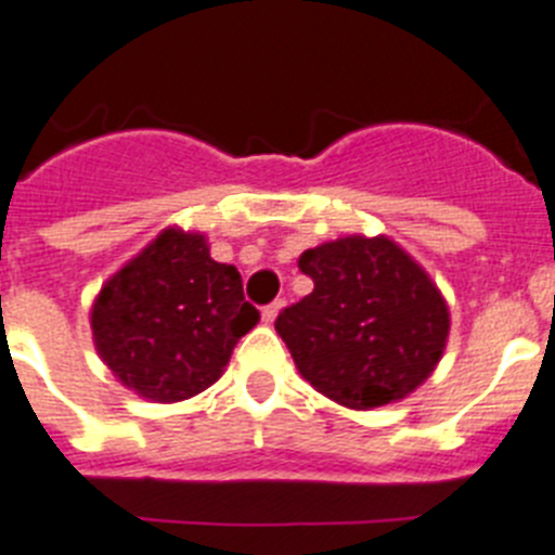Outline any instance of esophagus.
Here are the masks:
<instances>
[{
	"mask_svg": "<svg viewBox=\"0 0 555 555\" xmlns=\"http://www.w3.org/2000/svg\"><path fill=\"white\" fill-rule=\"evenodd\" d=\"M279 310H282V299L264 305V308H262V319H264V322H273V319L279 317Z\"/></svg>",
	"mask_w": 555,
	"mask_h": 555,
	"instance_id": "1",
	"label": "esophagus"
}]
</instances>
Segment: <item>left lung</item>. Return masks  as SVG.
<instances>
[{"label": "left lung", "instance_id": "left-lung-1", "mask_svg": "<svg viewBox=\"0 0 555 555\" xmlns=\"http://www.w3.org/2000/svg\"><path fill=\"white\" fill-rule=\"evenodd\" d=\"M313 293L276 319L299 373L345 408L404 399L434 373L450 319L441 293L390 238L348 236L305 250Z\"/></svg>", "mask_w": 555, "mask_h": 555}]
</instances>
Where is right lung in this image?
Returning <instances> with one entry per match:
<instances>
[{"instance_id":"obj_1","label":"right lung","mask_w":555,"mask_h":555,"mask_svg":"<svg viewBox=\"0 0 555 555\" xmlns=\"http://www.w3.org/2000/svg\"><path fill=\"white\" fill-rule=\"evenodd\" d=\"M259 322L233 264L205 236L165 231L116 273L93 305L99 356L153 402H182L222 376L236 341Z\"/></svg>"}]
</instances>
